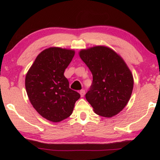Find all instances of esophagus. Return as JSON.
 I'll use <instances>...</instances> for the list:
<instances>
[{"mask_svg":"<svg viewBox=\"0 0 160 160\" xmlns=\"http://www.w3.org/2000/svg\"><path fill=\"white\" fill-rule=\"evenodd\" d=\"M80 94L81 95V97H83L84 95H85V90L84 89H82V90L80 91Z\"/></svg>","mask_w":160,"mask_h":160,"instance_id":"1","label":"esophagus"}]
</instances>
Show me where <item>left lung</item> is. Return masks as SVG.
I'll return each mask as SVG.
<instances>
[{
  "label": "left lung",
  "instance_id": "left-lung-1",
  "mask_svg": "<svg viewBox=\"0 0 160 160\" xmlns=\"http://www.w3.org/2000/svg\"><path fill=\"white\" fill-rule=\"evenodd\" d=\"M80 58L92 74V83L86 98L95 113L111 117L127 104L133 89V76L124 60L104 46L82 49Z\"/></svg>",
  "mask_w": 160,
  "mask_h": 160
}]
</instances>
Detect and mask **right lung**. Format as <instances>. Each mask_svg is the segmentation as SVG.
Segmentation results:
<instances>
[{
	"label": "right lung",
	"mask_w": 160,
	"mask_h": 160,
	"mask_svg": "<svg viewBox=\"0 0 160 160\" xmlns=\"http://www.w3.org/2000/svg\"><path fill=\"white\" fill-rule=\"evenodd\" d=\"M75 52L49 47L37 56L25 77V89L31 104L40 115L51 122H60L72 113L78 92L69 88L64 75Z\"/></svg>",
	"instance_id": "1"
}]
</instances>
